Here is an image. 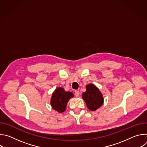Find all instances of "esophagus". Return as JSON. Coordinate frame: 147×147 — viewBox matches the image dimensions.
I'll return each instance as SVG.
<instances>
[{
  "label": "esophagus",
  "instance_id": "1",
  "mask_svg": "<svg viewBox=\"0 0 147 147\" xmlns=\"http://www.w3.org/2000/svg\"><path fill=\"white\" fill-rule=\"evenodd\" d=\"M75 95H76L77 97H78L79 95H80V91H78V90H76V91H75Z\"/></svg>",
  "mask_w": 147,
  "mask_h": 147
}]
</instances>
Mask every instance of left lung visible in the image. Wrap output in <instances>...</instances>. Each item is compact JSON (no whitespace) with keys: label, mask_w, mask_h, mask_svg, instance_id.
<instances>
[{"label":"left lung","mask_w":147,"mask_h":147,"mask_svg":"<svg viewBox=\"0 0 147 147\" xmlns=\"http://www.w3.org/2000/svg\"><path fill=\"white\" fill-rule=\"evenodd\" d=\"M88 109L95 111L99 108L103 103L104 99L102 92L94 84H89L86 86V91L82 95Z\"/></svg>","instance_id":"8db88e82"}]
</instances>
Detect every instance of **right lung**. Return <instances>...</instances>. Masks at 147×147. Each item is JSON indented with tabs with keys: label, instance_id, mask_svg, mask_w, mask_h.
I'll use <instances>...</instances> for the list:
<instances>
[{
	"label": "right lung",
	"instance_id": "1",
	"mask_svg": "<svg viewBox=\"0 0 147 147\" xmlns=\"http://www.w3.org/2000/svg\"><path fill=\"white\" fill-rule=\"evenodd\" d=\"M73 96L74 94L72 92L65 91L63 88H57L52 93L51 99L52 109L59 113L65 112L68 101Z\"/></svg>",
	"mask_w": 147,
	"mask_h": 147
}]
</instances>
